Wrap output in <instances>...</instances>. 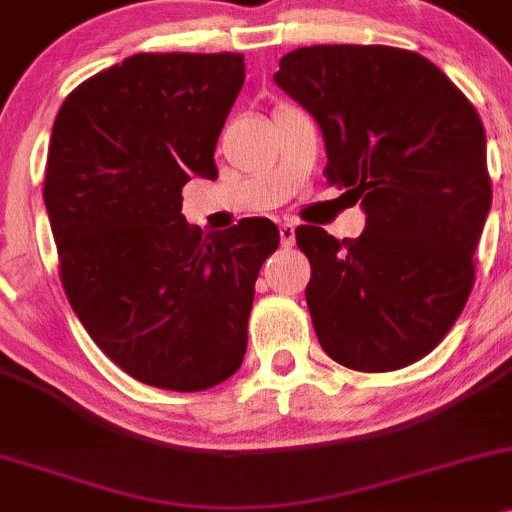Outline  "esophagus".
I'll list each match as a JSON object with an SVG mask.
<instances>
[{"label":"esophagus","mask_w":512,"mask_h":512,"mask_svg":"<svg viewBox=\"0 0 512 512\" xmlns=\"http://www.w3.org/2000/svg\"><path fill=\"white\" fill-rule=\"evenodd\" d=\"M278 232H280V246H283V249H290V246L295 244V224L283 222L278 227Z\"/></svg>","instance_id":"esophagus-1"}]
</instances>
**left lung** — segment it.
I'll use <instances>...</instances> for the list:
<instances>
[{"label": "left lung", "instance_id": "8db88e82", "mask_svg": "<svg viewBox=\"0 0 512 512\" xmlns=\"http://www.w3.org/2000/svg\"><path fill=\"white\" fill-rule=\"evenodd\" d=\"M273 80L320 124L329 185L366 212L359 239L295 229L317 339L354 371L415 364L474 288L491 210L481 117L437 65L393 46L298 48Z\"/></svg>", "mask_w": 512, "mask_h": 512}]
</instances>
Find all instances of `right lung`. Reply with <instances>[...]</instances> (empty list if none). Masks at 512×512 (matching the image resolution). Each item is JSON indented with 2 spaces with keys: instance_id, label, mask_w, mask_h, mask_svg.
Segmentation results:
<instances>
[{
  "instance_id": "add662e5",
  "label": "right lung",
  "mask_w": 512,
  "mask_h": 512,
  "mask_svg": "<svg viewBox=\"0 0 512 512\" xmlns=\"http://www.w3.org/2000/svg\"><path fill=\"white\" fill-rule=\"evenodd\" d=\"M241 53H136L65 97L46 161L60 280L82 327L146 386L195 393L246 354L254 288L278 227H190L183 185L214 180L244 85Z\"/></svg>"
}]
</instances>
